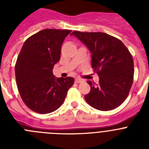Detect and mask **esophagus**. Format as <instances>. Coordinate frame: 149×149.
Listing matches in <instances>:
<instances>
[{"label": "esophagus", "mask_w": 149, "mask_h": 149, "mask_svg": "<svg viewBox=\"0 0 149 149\" xmlns=\"http://www.w3.org/2000/svg\"><path fill=\"white\" fill-rule=\"evenodd\" d=\"M83 80L82 79H80V78H76L75 79V83H77V84H80V83H82L83 82Z\"/></svg>", "instance_id": "1"}]
</instances>
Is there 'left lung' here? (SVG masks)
Instances as JSON below:
<instances>
[{
	"mask_svg": "<svg viewBox=\"0 0 149 149\" xmlns=\"http://www.w3.org/2000/svg\"><path fill=\"white\" fill-rule=\"evenodd\" d=\"M74 36L92 53V67L99 83L88 81L91 89L84 96L91 107L107 111L116 108L127 98L134 81V60L119 39L101 32L74 31Z\"/></svg>",
	"mask_w": 149,
	"mask_h": 149,
	"instance_id": "left-lung-1",
	"label": "left lung"
}]
</instances>
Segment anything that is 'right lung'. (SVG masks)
<instances>
[{
    "label": "right lung",
    "instance_id": "obj_1",
    "mask_svg": "<svg viewBox=\"0 0 149 149\" xmlns=\"http://www.w3.org/2000/svg\"><path fill=\"white\" fill-rule=\"evenodd\" d=\"M71 31L45 29L30 36L22 46L15 67L16 84L24 103L36 113L57 110L74 84L73 77H55L52 72Z\"/></svg>",
    "mask_w": 149,
    "mask_h": 149
}]
</instances>
